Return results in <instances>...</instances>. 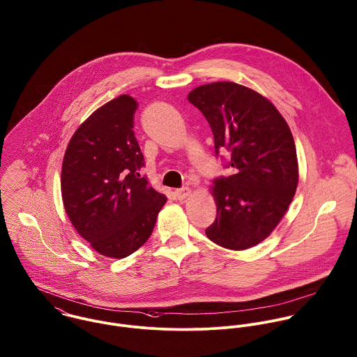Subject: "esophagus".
Returning <instances> with one entry per match:
<instances>
[{
	"instance_id": "esophagus-1",
	"label": "esophagus",
	"mask_w": 357,
	"mask_h": 357,
	"mask_svg": "<svg viewBox=\"0 0 357 357\" xmlns=\"http://www.w3.org/2000/svg\"><path fill=\"white\" fill-rule=\"evenodd\" d=\"M192 190L189 188H182V189H176L175 190V196L178 197V200H185L190 196Z\"/></svg>"
}]
</instances>
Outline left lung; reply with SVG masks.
<instances>
[{
    "instance_id": "left-lung-1",
    "label": "left lung",
    "mask_w": 357,
    "mask_h": 357,
    "mask_svg": "<svg viewBox=\"0 0 357 357\" xmlns=\"http://www.w3.org/2000/svg\"><path fill=\"white\" fill-rule=\"evenodd\" d=\"M188 100L207 119L216 153L230 151L233 168L210 188L216 219L206 234L227 250L251 248L271 236L295 196L299 171L291 130L268 98L233 81L200 85Z\"/></svg>"
}]
</instances>
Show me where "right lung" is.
<instances>
[{
    "label": "right lung",
    "mask_w": 357,
    "mask_h": 357,
    "mask_svg": "<svg viewBox=\"0 0 357 357\" xmlns=\"http://www.w3.org/2000/svg\"><path fill=\"white\" fill-rule=\"evenodd\" d=\"M138 102L130 95L96 109L73 134L62 162V200L78 234L103 257L121 259L150 237L167 197L138 169Z\"/></svg>",
    "instance_id": "1"
}]
</instances>
